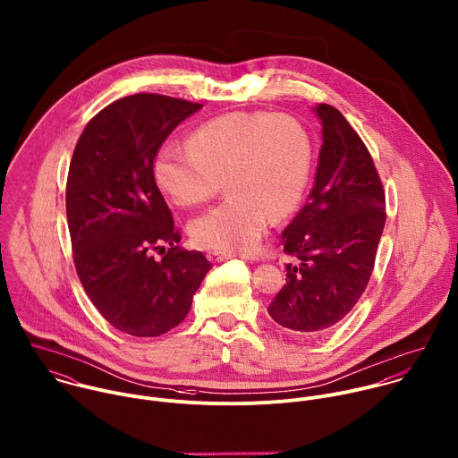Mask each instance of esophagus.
Returning a JSON list of instances; mask_svg holds the SVG:
<instances>
[{
  "instance_id": "esophagus-1",
  "label": "esophagus",
  "mask_w": 458,
  "mask_h": 458,
  "mask_svg": "<svg viewBox=\"0 0 458 458\" xmlns=\"http://www.w3.org/2000/svg\"><path fill=\"white\" fill-rule=\"evenodd\" d=\"M207 259H208L210 262H214V264H219V262H225V260L232 259V255H230V253H225V251H208V253H207Z\"/></svg>"
}]
</instances>
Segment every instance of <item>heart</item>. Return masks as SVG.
I'll use <instances>...</instances> for the list:
<instances>
[{
	"label": "heart",
	"instance_id": "heart-1",
	"mask_svg": "<svg viewBox=\"0 0 458 458\" xmlns=\"http://www.w3.org/2000/svg\"><path fill=\"white\" fill-rule=\"evenodd\" d=\"M312 167L307 128L293 115L230 112L201 124L192 142L167 140L155 157L160 189L182 207L214 198L225 182L228 198L189 225L196 246L214 251H248L269 216L294 214Z\"/></svg>",
	"mask_w": 458,
	"mask_h": 458
}]
</instances>
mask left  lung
Instances as JSON below:
<instances>
[{"label":"left lung","mask_w":458,"mask_h":458,"mask_svg":"<svg viewBox=\"0 0 458 458\" xmlns=\"http://www.w3.org/2000/svg\"><path fill=\"white\" fill-rule=\"evenodd\" d=\"M323 144L309 201L282 233L285 285L269 316L301 337L332 330L360 300L386 225V194L373 158L346 117L314 106Z\"/></svg>","instance_id":"left-lung-1"}]
</instances>
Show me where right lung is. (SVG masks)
<instances>
[{
    "mask_svg": "<svg viewBox=\"0 0 458 458\" xmlns=\"http://www.w3.org/2000/svg\"><path fill=\"white\" fill-rule=\"evenodd\" d=\"M201 106L146 92L121 98L87 123L71 158L65 210L78 278L98 312L135 337L178 327L212 267L178 246L153 174L162 142Z\"/></svg>",
    "mask_w": 458,
    "mask_h": 458,
    "instance_id": "1",
    "label": "right lung"
}]
</instances>
